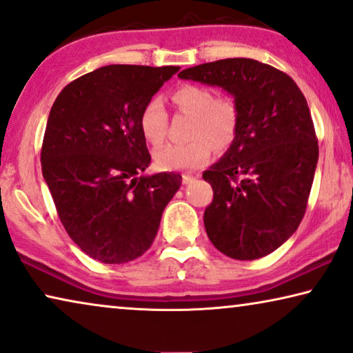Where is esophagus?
<instances>
[{
  "label": "esophagus",
  "instance_id": "1",
  "mask_svg": "<svg viewBox=\"0 0 353 353\" xmlns=\"http://www.w3.org/2000/svg\"><path fill=\"white\" fill-rule=\"evenodd\" d=\"M196 177H198V174H183L182 176V182L183 183H190L192 181H195Z\"/></svg>",
  "mask_w": 353,
  "mask_h": 353
}]
</instances>
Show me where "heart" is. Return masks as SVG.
<instances>
[{
    "label": "heart",
    "instance_id": "1",
    "mask_svg": "<svg viewBox=\"0 0 353 353\" xmlns=\"http://www.w3.org/2000/svg\"><path fill=\"white\" fill-rule=\"evenodd\" d=\"M172 102L181 110L192 113V141L170 143L155 153L157 165L165 171H192L205 165L214 145L224 148L235 139L238 108L228 97H214L210 88L200 84H182L171 94ZM168 115L160 99H150L139 117L143 139L152 145H160L166 136Z\"/></svg>",
    "mask_w": 353,
    "mask_h": 353
}]
</instances>
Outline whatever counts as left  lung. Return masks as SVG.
Listing matches in <instances>:
<instances>
[{"label": "left lung", "instance_id": "8db88e82", "mask_svg": "<svg viewBox=\"0 0 353 353\" xmlns=\"http://www.w3.org/2000/svg\"><path fill=\"white\" fill-rule=\"evenodd\" d=\"M179 78L222 88L238 108L235 139L203 172L214 190L203 216L208 236L232 259L270 254L299 227L319 161L304 94L286 73L245 57L185 68Z\"/></svg>", "mask_w": 353, "mask_h": 353}]
</instances>
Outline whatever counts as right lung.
Instances as JSON below:
<instances>
[{"instance_id": "add662e5", "label": "right lung", "mask_w": 353, "mask_h": 353, "mask_svg": "<svg viewBox=\"0 0 353 353\" xmlns=\"http://www.w3.org/2000/svg\"><path fill=\"white\" fill-rule=\"evenodd\" d=\"M179 67L107 65L67 84L49 112L44 182L79 250L125 264L155 240L182 183L177 172L143 174L152 158L139 117Z\"/></svg>"}]
</instances>
